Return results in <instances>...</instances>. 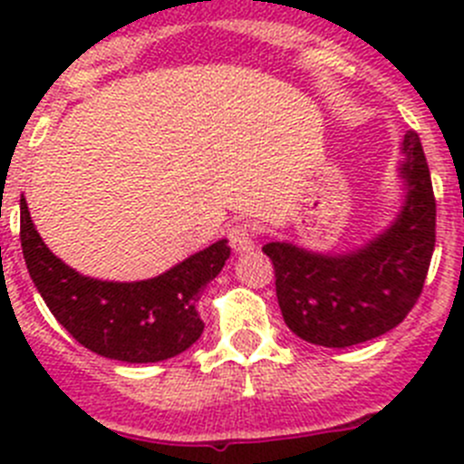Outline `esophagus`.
I'll use <instances>...</instances> for the list:
<instances>
[{
  "label": "esophagus",
  "instance_id": "esophagus-1",
  "mask_svg": "<svg viewBox=\"0 0 464 464\" xmlns=\"http://www.w3.org/2000/svg\"><path fill=\"white\" fill-rule=\"evenodd\" d=\"M227 239L229 246H232L237 253H248L256 248V235H253V229L244 223L232 225L227 232Z\"/></svg>",
  "mask_w": 464,
  "mask_h": 464
}]
</instances>
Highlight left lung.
<instances>
[{
  "mask_svg": "<svg viewBox=\"0 0 464 464\" xmlns=\"http://www.w3.org/2000/svg\"><path fill=\"white\" fill-rule=\"evenodd\" d=\"M404 199L385 229L343 253H318L293 241L262 246L274 262L283 321L304 342L346 348L400 325L423 290L434 251L432 181L416 132L400 143Z\"/></svg>",
  "mask_w": 464,
  "mask_h": 464,
  "instance_id": "left-lung-1",
  "label": "left lung"
}]
</instances>
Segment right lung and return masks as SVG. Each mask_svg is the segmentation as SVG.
I'll return each instance as SVG.
<instances>
[{
    "label": "right lung",
    "mask_w": 464,
    "mask_h": 464,
    "mask_svg": "<svg viewBox=\"0 0 464 464\" xmlns=\"http://www.w3.org/2000/svg\"><path fill=\"white\" fill-rule=\"evenodd\" d=\"M20 244L27 272L55 321L92 353L134 364L174 358L202 337L197 302L229 257L227 239H220L143 281L83 276L41 239L24 197Z\"/></svg>",
    "instance_id": "obj_1"
}]
</instances>
